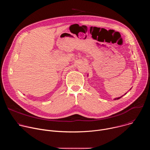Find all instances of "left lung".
Listing matches in <instances>:
<instances>
[{"instance_id":"1","label":"left lung","mask_w":150,"mask_h":150,"mask_svg":"<svg viewBox=\"0 0 150 150\" xmlns=\"http://www.w3.org/2000/svg\"><path fill=\"white\" fill-rule=\"evenodd\" d=\"M88 76V75H87V76ZM131 90V89H130V90ZM126 93H125V94H124V95H125V94H126ZM124 95H123V96H120V97H117V98H114V99H113V100H119V98H121V97H123V96H124Z\"/></svg>"}]
</instances>
